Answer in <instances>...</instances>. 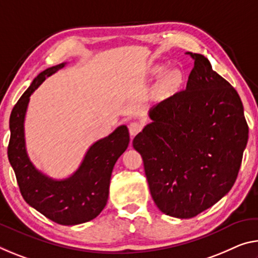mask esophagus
I'll list each match as a JSON object with an SVG mask.
<instances>
[{"instance_id":"obj_1","label":"esophagus","mask_w":258,"mask_h":258,"mask_svg":"<svg viewBox=\"0 0 258 258\" xmlns=\"http://www.w3.org/2000/svg\"><path fill=\"white\" fill-rule=\"evenodd\" d=\"M141 128H142V125L140 124V122H138V121H132V122H131L130 126H128L131 137L133 138L134 136H137V134L141 131Z\"/></svg>"}]
</instances>
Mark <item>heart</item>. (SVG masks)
<instances>
[{"label": "heart", "instance_id": "heart-1", "mask_svg": "<svg viewBox=\"0 0 258 258\" xmlns=\"http://www.w3.org/2000/svg\"><path fill=\"white\" fill-rule=\"evenodd\" d=\"M174 75H172V73H170V75H167L166 78H165V85L166 86H171L173 83H174Z\"/></svg>", "mask_w": 258, "mask_h": 258}]
</instances>
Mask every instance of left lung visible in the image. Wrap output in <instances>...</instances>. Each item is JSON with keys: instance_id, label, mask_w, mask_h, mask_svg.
I'll use <instances>...</instances> for the list:
<instances>
[{"instance_id": "8db88e82", "label": "left lung", "mask_w": 258, "mask_h": 258, "mask_svg": "<svg viewBox=\"0 0 258 258\" xmlns=\"http://www.w3.org/2000/svg\"><path fill=\"white\" fill-rule=\"evenodd\" d=\"M188 54L194 68L186 89L151 108V121L133 139L155 204L181 219L209 209L230 191L248 141L239 94L207 57Z\"/></svg>"}]
</instances>
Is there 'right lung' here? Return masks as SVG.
<instances>
[{"instance_id":"right-lung-1","label":"right lung","mask_w":258,"mask_h":258,"mask_svg":"<svg viewBox=\"0 0 258 258\" xmlns=\"http://www.w3.org/2000/svg\"><path fill=\"white\" fill-rule=\"evenodd\" d=\"M67 64L60 63L39 73L12 109L8 157L20 193L32 208L57 224L78 225L96 218L107 206L113 166L127 149L130 134L126 125H120L108 137L94 142L78 169L67 178H51L36 169L28 157L25 141L30 97L48 77Z\"/></svg>"}]
</instances>
